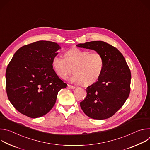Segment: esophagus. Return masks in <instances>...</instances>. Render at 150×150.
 Segmentation results:
<instances>
[{
  "label": "esophagus",
  "mask_w": 150,
  "mask_h": 150,
  "mask_svg": "<svg viewBox=\"0 0 150 150\" xmlns=\"http://www.w3.org/2000/svg\"><path fill=\"white\" fill-rule=\"evenodd\" d=\"M68 87L70 89H75L76 87H74V86H72V85H68Z\"/></svg>",
  "instance_id": "obj_1"
}]
</instances>
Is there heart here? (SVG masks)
Segmentation results:
<instances>
[{"label":"heart","mask_w":150,"mask_h":150,"mask_svg":"<svg viewBox=\"0 0 150 150\" xmlns=\"http://www.w3.org/2000/svg\"><path fill=\"white\" fill-rule=\"evenodd\" d=\"M54 56L52 60L54 72L60 78L65 79L72 71L70 81L88 86L95 83L101 76L104 65L103 56L98 52L73 47L64 54Z\"/></svg>","instance_id":"1"}]
</instances>
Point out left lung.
<instances>
[{
  "label": "left lung",
  "instance_id": "left-lung-1",
  "mask_svg": "<svg viewBox=\"0 0 150 150\" xmlns=\"http://www.w3.org/2000/svg\"><path fill=\"white\" fill-rule=\"evenodd\" d=\"M76 46L94 50L103 56L104 61L98 81L87 88V96L80 103L81 108L92 119L109 118L122 108L129 96L130 69L119 50L108 42L93 41Z\"/></svg>",
  "mask_w": 150,
  "mask_h": 150
}]
</instances>
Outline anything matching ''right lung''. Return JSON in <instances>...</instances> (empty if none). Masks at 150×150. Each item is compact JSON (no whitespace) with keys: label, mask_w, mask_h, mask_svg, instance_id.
Returning a JSON list of instances; mask_svg holds the SVG:
<instances>
[{"label":"right lung","mask_w":150,"mask_h":150,"mask_svg":"<svg viewBox=\"0 0 150 150\" xmlns=\"http://www.w3.org/2000/svg\"><path fill=\"white\" fill-rule=\"evenodd\" d=\"M60 47L56 42L38 41L19 48L6 71L8 98L19 113L31 118L53 108L58 92L67 87L53 69L52 58Z\"/></svg>","instance_id":"obj_1"}]
</instances>
